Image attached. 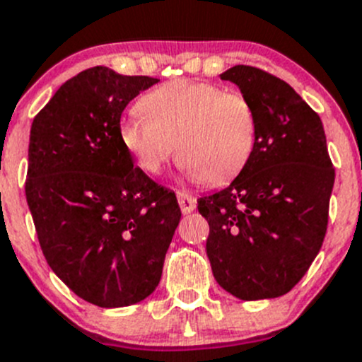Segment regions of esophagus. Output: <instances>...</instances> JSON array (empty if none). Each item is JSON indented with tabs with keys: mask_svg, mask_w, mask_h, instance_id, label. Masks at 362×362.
I'll return each instance as SVG.
<instances>
[{
	"mask_svg": "<svg viewBox=\"0 0 362 362\" xmlns=\"http://www.w3.org/2000/svg\"><path fill=\"white\" fill-rule=\"evenodd\" d=\"M178 198V205H180L182 212L184 214H191L192 210L196 209V198L187 191H178L177 192Z\"/></svg>",
	"mask_w": 362,
	"mask_h": 362,
	"instance_id": "esophagus-1",
	"label": "esophagus"
}]
</instances>
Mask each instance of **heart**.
Segmentation results:
<instances>
[{
    "instance_id": "heart-1",
    "label": "heart",
    "mask_w": 362,
    "mask_h": 362,
    "mask_svg": "<svg viewBox=\"0 0 362 362\" xmlns=\"http://www.w3.org/2000/svg\"><path fill=\"white\" fill-rule=\"evenodd\" d=\"M139 107L145 117L120 122V141L145 173L159 175L178 152L189 178L223 185L251 159L258 122L242 93L175 79L150 90Z\"/></svg>"
}]
</instances>
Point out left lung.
Wrapping results in <instances>:
<instances>
[{
	"mask_svg": "<svg viewBox=\"0 0 362 362\" xmlns=\"http://www.w3.org/2000/svg\"><path fill=\"white\" fill-rule=\"evenodd\" d=\"M221 79L251 100L258 134L237 178L198 199L210 226L206 256L228 293L274 299L300 281L320 251L334 168L320 117L288 83L247 65Z\"/></svg>",
	"mask_w": 362,
	"mask_h": 362,
	"instance_id": "8db88e82",
	"label": "left lung"
}]
</instances>
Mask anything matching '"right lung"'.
Masks as SVG:
<instances>
[{"instance_id": "right-lung-1", "label": "right lung", "mask_w": 362, "mask_h": 362, "mask_svg": "<svg viewBox=\"0 0 362 362\" xmlns=\"http://www.w3.org/2000/svg\"><path fill=\"white\" fill-rule=\"evenodd\" d=\"M156 83L92 66L31 124L26 199L42 252L76 296L100 308L141 303L157 288L180 223L175 192L134 168L120 141L125 106Z\"/></svg>"}]
</instances>
